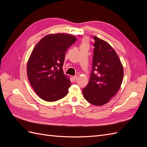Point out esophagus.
<instances>
[{"instance_id": "1", "label": "esophagus", "mask_w": 147, "mask_h": 147, "mask_svg": "<svg viewBox=\"0 0 147 147\" xmlns=\"http://www.w3.org/2000/svg\"><path fill=\"white\" fill-rule=\"evenodd\" d=\"M77 78H78V76H77V75H75V76H73V77H72V79H73L74 81L77 80Z\"/></svg>"}]
</instances>
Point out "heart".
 Here are the masks:
<instances>
[{"label": "heart", "mask_w": 147, "mask_h": 147, "mask_svg": "<svg viewBox=\"0 0 147 147\" xmlns=\"http://www.w3.org/2000/svg\"><path fill=\"white\" fill-rule=\"evenodd\" d=\"M88 45V40L86 39H84L82 45Z\"/></svg>", "instance_id": "heart-1"}]
</instances>
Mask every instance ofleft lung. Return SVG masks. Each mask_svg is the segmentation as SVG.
<instances>
[{"mask_svg": "<svg viewBox=\"0 0 147 147\" xmlns=\"http://www.w3.org/2000/svg\"><path fill=\"white\" fill-rule=\"evenodd\" d=\"M92 69L90 81L83 89L84 98L100 106L117 94L123 80V67L114 49L107 42L94 37Z\"/></svg>", "mask_w": 147, "mask_h": 147, "instance_id": "1", "label": "left lung"}]
</instances>
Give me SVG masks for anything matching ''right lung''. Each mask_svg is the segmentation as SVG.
I'll use <instances>...</instances> for the list:
<instances>
[{"instance_id":"1","label":"right lung","mask_w":147,"mask_h":147,"mask_svg":"<svg viewBox=\"0 0 147 147\" xmlns=\"http://www.w3.org/2000/svg\"><path fill=\"white\" fill-rule=\"evenodd\" d=\"M77 40L67 34H48L40 40L27 64L28 77L39 97L47 102L63 99L71 85L63 66L65 52Z\"/></svg>"}]
</instances>
